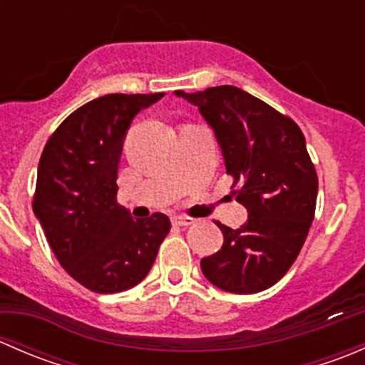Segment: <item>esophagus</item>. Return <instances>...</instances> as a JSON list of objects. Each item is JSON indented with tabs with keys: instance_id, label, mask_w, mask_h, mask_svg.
I'll return each mask as SVG.
<instances>
[{
	"instance_id": "esophagus-1",
	"label": "esophagus",
	"mask_w": 365,
	"mask_h": 365,
	"mask_svg": "<svg viewBox=\"0 0 365 365\" xmlns=\"http://www.w3.org/2000/svg\"><path fill=\"white\" fill-rule=\"evenodd\" d=\"M171 220L175 226H190V224L194 222V219H190V217L187 215H175Z\"/></svg>"
}]
</instances>
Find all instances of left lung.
<instances>
[{
	"mask_svg": "<svg viewBox=\"0 0 365 365\" xmlns=\"http://www.w3.org/2000/svg\"><path fill=\"white\" fill-rule=\"evenodd\" d=\"M213 128L249 219L238 230L215 222L220 251L201 259L205 277L238 295L274 286L295 263L314 219L318 175L300 127L237 86L175 91Z\"/></svg>",
	"mask_w": 365,
	"mask_h": 365,
	"instance_id": "8db88e82",
	"label": "left lung"
}]
</instances>
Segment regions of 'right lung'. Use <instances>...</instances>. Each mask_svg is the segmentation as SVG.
<instances>
[{
  "mask_svg": "<svg viewBox=\"0 0 365 365\" xmlns=\"http://www.w3.org/2000/svg\"><path fill=\"white\" fill-rule=\"evenodd\" d=\"M164 93H111L61 121L46 143L33 212L70 277L95 293L134 288L148 275L169 217L132 219L118 205V165L125 135L141 109Z\"/></svg>",
  "mask_w": 365,
  "mask_h": 365,
  "instance_id": "1",
  "label": "right lung"
}]
</instances>
